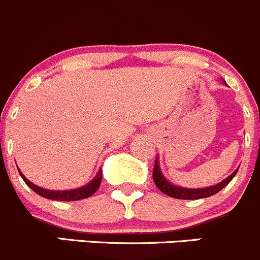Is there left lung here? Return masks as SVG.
I'll use <instances>...</instances> for the list:
<instances>
[{"mask_svg":"<svg viewBox=\"0 0 260 260\" xmlns=\"http://www.w3.org/2000/svg\"><path fill=\"white\" fill-rule=\"evenodd\" d=\"M238 169H239V168H238ZM238 169L235 170L232 175H229L228 178L224 179L221 183L216 184V185L214 186L202 188V189H188V188H181V186H176V185H173V184H170L161 174V170H160V167H159V160H157L156 157V160H155L154 171H152V179H154L155 185L159 188L160 191L164 192V194L169 195L171 198H175V199L195 200V199H202V198H209L211 195L220 191L223 188H225L230 181H232V179L234 178L235 174L238 173Z\"/></svg>","mask_w":260,"mask_h":260,"instance_id":"obj_1","label":"left lung"}]
</instances>
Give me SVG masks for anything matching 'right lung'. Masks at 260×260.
Masks as SVG:
<instances>
[{
    "label": "right lung",
    "instance_id": "add662e5",
    "mask_svg": "<svg viewBox=\"0 0 260 260\" xmlns=\"http://www.w3.org/2000/svg\"><path fill=\"white\" fill-rule=\"evenodd\" d=\"M20 171V170H18ZM21 178L23 179L26 184H27L30 188L34 190L36 194L41 195L42 198H46V199L51 200H60V202H74V200H81L86 199V198L91 197L93 192H96V190L99 189L101 184V179H103V170H99V173L96 174L95 178L90 181L89 184H86L85 186H81L79 189H72V190H49L40 188V186L35 185L34 183H31L30 180L25 178L22 173L20 171Z\"/></svg>",
    "mask_w": 260,
    "mask_h": 260
}]
</instances>
